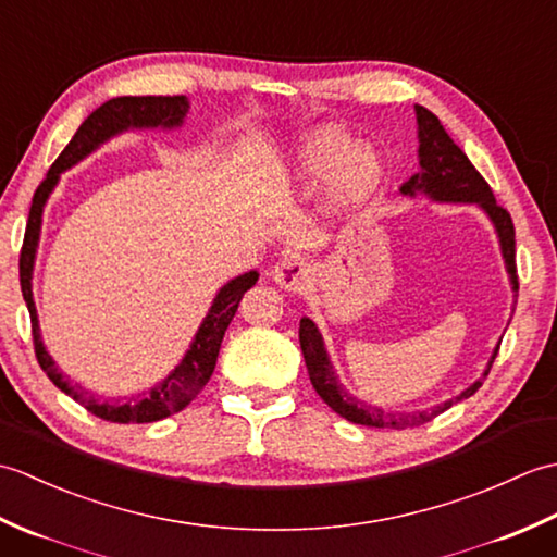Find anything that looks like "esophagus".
<instances>
[{"label":"esophagus","instance_id":"34e87169","mask_svg":"<svg viewBox=\"0 0 557 557\" xmlns=\"http://www.w3.org/2000/svg\"><path fill=\"white\" fill-rule=\"evenodd\" d=\"M309 277H311L309 263L294 256L282 258L280 263L272 268V280H275L280 287H285L287 292H301L306 285H309Z\"/></svg>","mask_w":557,"mask_h":557}]
</instances>
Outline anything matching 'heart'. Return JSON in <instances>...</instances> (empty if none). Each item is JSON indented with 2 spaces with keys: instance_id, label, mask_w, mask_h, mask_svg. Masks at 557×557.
I'll return each instance as SVG.
<instances>
[{
  "instance_id": "b5f03b06",
  "label": "heart",
  "mask_w": 557,
  "mask_h": 557,
  "mask_svg": "<svg viewBox=\"0 0 557 557\" xmlns=\"http://www.w3.org/2000/svg\"><path fill=\"white\" fill-rule=\"evenodd\" d=\"M289 180L301 191L325 182V210L342 218L375 194L383 182V160L371 146H359L335 128H313L289 152Z\"/></svg>"
}]
</instances>
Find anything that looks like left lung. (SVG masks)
Instances as JSON below:
<instances>
[{
	"instance_id": "1",
	"label": "left lung",
	"mask_w": 557,
	"mask_h": 557,
	"mask_svg": "<svg viewBox=\"0 0 557 557\" xmlns=\"http://www.w3.org/2000/svg\"><path fill=\"white\" fill-rule=\"evenodd\" d=\"M413 112H417L419 124V172L411 174L409 180L399 186V194L409 198H417L419 194H423L425 198L435 200V203H474L476 208L486 212V218L493 222L495 234H498L500 253L505 260L507 275H510L512 292H517L519 282L515 265V224L510 212L495 203L491 186L476 172L474 164L469 162V158L461 152L455 140L447 136L441 120H437L433 112L421 108V104H413ZM299 342L306 369H309L311 385L315 387V393L321 395L325 405L335 413H339L342 419L359 425H371V429H409V425H421L435 419L437 413L453 407L455 401L474 395L481 387L483 377L488 375L495 357H498V347H495L491 354L488 369L483 371V377H479L476 383H471L467 389H461L455 399L441 401V405H435L431 409L413 413H389L381 407L366 405V401L357 399L342 387L333 369V361L327 357L321 330H318L311 318L306 315L299 323Z\"/></svg>"
}]
</instances>
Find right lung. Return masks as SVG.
Returning a JSON list of instances; mask_svg holds the SVG:
<instances>
[{
	"instance_id": "right-lung-1",
	"label": "right lung",
	"mask_w": 557,
	"mask_h": 557,
	"mask_svg": "<svg viewBox=\"0 0 557 557\" xmlns=\"http://www.w3.org/2000/svg\"><path fill=\"white\" fill-rule=\"evenodd\" d=\"M188 102L186 96H124L112 98L92 112L86 122L78 126L74 138L69 140V146L62 150V156L54 160V164L47 172L38 191L33 196L30 215L26 224V236H23L21 258H18V275H21V292L26 299L30 323H33V342H35V357H38L40 369L47 373V377L66 393L74 397L78 405L86 407L96 417L112 421V423H152L160 419H168L172 413L182 411L188 401L196 399L200 389L210 381L212 371H215L220 345L224 337V330L230 327L232 318L239 309V301L244 294L251 289L258 282V272L248 270L244 275L230 280L227 285L220 287V292L212 299V306L208 309L203 323H200L198 333L194 335V342L188 345L182 361L174 366L170 375L162 383L150 387L148 393L136 395L126 401H100L92 397L86 389L78 385H71L66 375L57 369L50 351L42 345L40 335V321L38 309L33 301V268H35V253H38L40 244V230H42V210L47 206V198L52 196L54 186L59 184L62 172L71 170L81 160H86L90 152H96L102 144H108L110 138L120 136L132 128H180L186 120Z\"/></svg>"
}]
</instances>
